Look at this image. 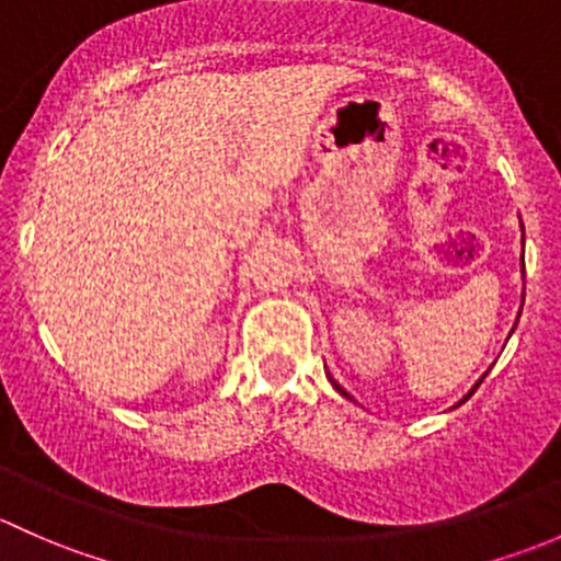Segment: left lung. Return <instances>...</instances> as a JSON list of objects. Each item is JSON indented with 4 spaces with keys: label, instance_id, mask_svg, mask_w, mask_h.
I'll return each mask as SVG.
<instances>
[{
    "label": "left lung",
    "instance_id": "obj_1",
    "mask_svg": "<svg viewBox=\"0 0 561 561\" xmlns=\"http://www.w3.org/2000/svg\"><path fill=\"white\" fill-rule=\"evenodd\" d=\"M522 262H524V259H522ZM329 380H332V378H329ZM481 380H483V378H481ZM481 380H478V383H476V389H478V386H481ZM332 386H334V389H337V391H340V394H343V397H348V394H345V389H343V386H337V383H334V380H332ZM476 389H472V391H470V394H467V397H465V400H461V402H467V400H470V397H472V394H476ZM348 400H351V397H348Z\"/></svg>",
    "mask_w": 561,
    "mask_h": 561
}]
</instances>
